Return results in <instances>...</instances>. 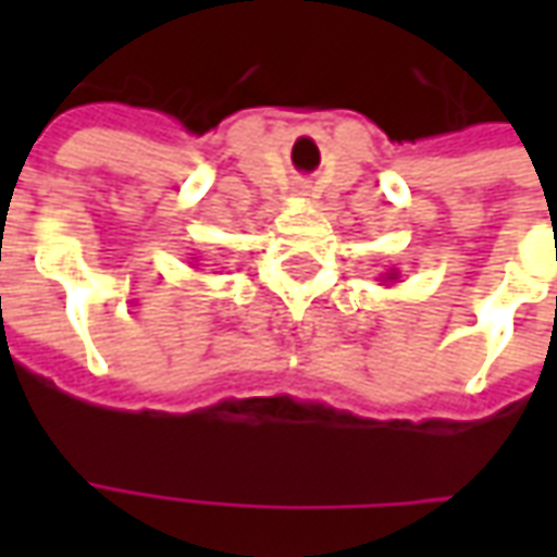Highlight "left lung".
<instances>
[{
    "instance_id": "obj_1",
    "label": "left lung",
    "mask_w": 557,
    "mask_h": 557,
    "mask_svg": "<svg viewBox=\"0 0 557 557\" xmlns=\"http://www.w3.org/2000/svg\"><path fill=\"white\" fill-rule=\"evenodd\" d=\"M387 280H397V274H394V271H391V274H387Z\"/></svg>"
}]
</instances>
